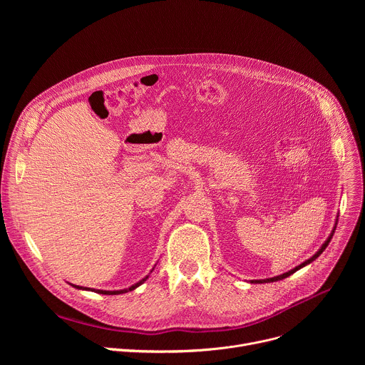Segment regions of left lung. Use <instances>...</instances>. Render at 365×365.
<instances>
[{
  "label": "left lung",
  "instance_id": "1",
  "mask_svg": "<svg viewBox=\"0 0 365 365\" xmlns=\"http://www.w3.org/2000/svg\"><path fill=\"white\" fill-rule=\"evenodd\" d=\"M336 224H338V217H336V220H335V225H334V228H332V231H331V234H329V237L327 238V241L322 244V247L312 255L310 258H307L306 262H303L302 264H299L297 267H294V269H292V270H289L287 273H283V274H280V276H276V277H272V279H264V280H251V283H272V282H277V280H283V279H286V277H289L290 274H293L294 272H297V270H300L302 267H304V266H307V264H310L312 262H314V259H317L324 251H325V248L328 247V244L331 242V240H332V237H334V232H335V228H336Z\"/></svg>",
  "mask_w": 365,
  "mask_h": 365
}]
</instances>
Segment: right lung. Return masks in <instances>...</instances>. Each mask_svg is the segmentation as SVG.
Returning a JSON list of instances; mask_svg holds the SVG:
<instances>
[{
  "label": "right lung",
  "mask_w": 365,
  "mask_h": 365,
  "mask_svg": "<svg viewBox=\"0 0 365 365\" xmlns=\"http://www.w3.org/2000/svg\"><path fill=\"white\" fill-rule=\"evenodd\" d=\"M154 270V267L151 269V272ZM150 272V273H151ZM150 276V274H148ZM148 276H145L144 279H141L140 282H137V283H134L133 286H130V287H127V289H121V290H98V289H91V287H82V286H75V284H72V283H69L71 286H73L75 289H79V290H91V292H95V293H99V294H123V293H127V292H131V290H134V289H137L138 286H141L147 279H148Z\"/></svg>",
  "instance_id": "obj_1"
}]
</instances>
